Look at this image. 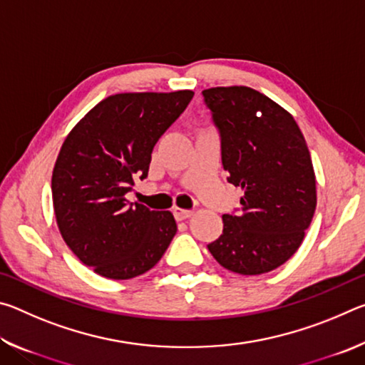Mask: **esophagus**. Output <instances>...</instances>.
I'll return each instance as SVG.
<instances>
[{
	"label": "esophagus",
	"mask_w": 365,
	"mask_h": 365,
	"mask_svg": "<svg viewBox=\"0 0 365 365\" xmlns=\"http://www.w3.org/2000/svg\"><path fill=\"white\" fill-rule=\"evenodd\" d=\"M193 215V211H187V209H180V207H174V217L177 220H185L190 219Z\"/></svg>",
	"instance_id": "esophagus-1"
}]
</instances>
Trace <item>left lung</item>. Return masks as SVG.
<instances>
[{"mask_svg":"<svg viewBox=\"0 0 365 365\" xmlns=\"http://www.w3.org/2000/svg\"><path fill=\"white\" fill-rule=\"evenodd\" d=\"M220 133L227 180L242 188L238 214L207 245L215 261L240 275H261L292 257L317 205L316 174L298 123L250 86L202 91Z\"/></svg>","mask_w":365,"mask_h":365,"instance_id":"1","label":"left lung"}]
</instances>
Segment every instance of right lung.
<instances>
[{
	"instance_id": "add662e5",
	"label": "right lung",
	"mask_w": 365,
	"mask_h": 365,
	"mask_svg": "<svg viewBox=\"0 0 365 365\" xmlns=\"http://www.w3.org/2000/svg\"><path fill=\"white\" fill-rule=\"evenodd\" d=\"M117 93L86 113L64 140L53 169V207L66 245L110 280H128L159 262L177 233L170 211H151L125 195L148 177L151 153L193 98Z\"/></svg>"
}]
</instances>
